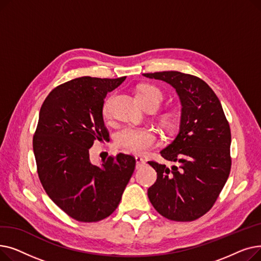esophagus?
Listing matches in <instances>:
<instances>
[{"mask_svg":"<svg viewBox=\"0 0 261 261\" xmlns=\"http://www.w3.org/2000/svg\"><path fill=\"white\" fill-rule=\"evenodd\" d=\"M135 161H136V168H140L145 164V160L141 156H135Z\"/></svg>","mask_w":261,"mask_h":261,"instance_id":"obj_1","label":"esophagus"}]
</instances>
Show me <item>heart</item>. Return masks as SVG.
Masks as SVG:
<instances>
[{"instance_id":"b5f03b06","label":"heart","mask_w":261,"mask_h":261,"mask_svg":"<svg viewBox=\"0 0 261 261\" xmlns=\"http://www.w3.org/2000/svg\"><path fill=\"white\" fill-rule=\"evenodd\" d=\"M136 98L145 107L149 103H155L159 108L163 94L161 90L152 85H142L136 91ZM111 97L106 99L102 105V115L109 117ZM161 126L167 133H172L177 128V119L174 115L167 113L161 117ZM158 138L152 130L136 127H126L121 129L115 138V145L118 148L135 154H143L149 149L155 147Z\"/></svg>"}]
</instances>
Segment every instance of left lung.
Listing matches in <instances>:
<instances>
[{"instance_id": "8db88e82", "label": "left lung", "mask_w": 261, "mask_h": 261, "mask_svg": "<svg viewBox=\"0 0 261 261\" xmlns=\"http://www.w3.org/2000/svg\"><path fill=\"white\" fill-rule=\"evenodd\" d=\"M143 75L171 85L183 107L180 132L161 151L174 165L148 162L158 174L148 198L169 220H197L214 206L229 175V123L220 100L201 78L177 71Z\"/></svg>"}]
</instances>
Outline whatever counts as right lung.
Segmentation results:
<instances>
[{
	"label": "right lung",
	"mask_w": 261,
	"mask_h": 261,
	"mask_svg": "<svg viewBox=\"0 0 261 261\" xmlns=\"http://www.w3.org/2000/svg\"><path fill=\"white\" fill-rule=\"evenodd\" d=\"M125 79L75 78L55 88L40 109L33 139L40 182L54 203L80 222L111 215L135 168L129 154L110 155L96 166L89 153L96 140L109 141L103 99Z\"/></svg>",
	"instance_id": "obj_1"
}]
</instances>
